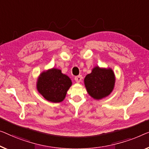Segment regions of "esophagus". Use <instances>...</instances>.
<instances>
[{"label": "esophagus", "instance_id": "34e87169", "mask_svg": "<svg viewBox=\"0 0 149 149\" xmlns=\"http://www.w3.org/2000/svg\"><path fill=\"white\" fill-rule=\"evenodd\" d=\"M81 78L82 77L81 75H78V76L75 77V80L77 82V83H79V82L81 81Z\"/></svg>", "mask_w": 149, "mask_h": 149}]
</instances>
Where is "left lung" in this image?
Segmentation results:
<instances>
[{
	"label": "left lung",
	"mask_w": 149,
	"mask_h": 149,
	"mask_svg": "<svg viewBox=\"0 0 149 149\" xmlns=\"http://www.w3.org/2000/svg\"><path fill=\"white\" fill-rule=\"evenodd\" d=\"M116 77L110 68L95 66L90 74L84 78V85L88 94L95 100H101L107 97L114 88Z\"/></svg>",
	"instance_id": "1"
}]
</instances>
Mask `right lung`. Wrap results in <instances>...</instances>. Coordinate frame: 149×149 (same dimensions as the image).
<instances>
[{
    "instance_id": "right-lung-1",
    "label": "right lung",
    "mask_w": 149,
    "mask_h": 149,
    "mask_svg": "<svg viewBox=\"0 0 149 149\" xmlns=\"http://www.w3.org/2000/svg\"><path fill=\"white\" fill-rule=\"evenodd\" d=\"M72 81L67 75L57 68H51L39 74L37 80V90L46 100L53 103L63 101Z\"/></svg>"
}]
</instances>
